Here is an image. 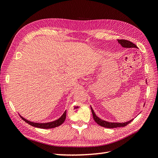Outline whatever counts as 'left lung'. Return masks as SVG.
<instances>
[{
	"label": "left lung",
	"mask_w": 158,
	"mask_h": 158,
	"mask_svg": "<svg viewBox=\"0 0 158 158\" xmlns=\"http://www.w3.org/2000/svg\"><path fill=\"white\" fill-rule=\"evenodd\" d=\"M118 43L124 48H137L135 44H133L131 41H129V40H125V39H118ZM91 112L93 114V117H94V119L95 122L98 125H101V126H102L103 127L115 128V127H125V126H126L127 125H128L133 120V119H131V120L127 121V122H125V123L108 122V121H106L102 120L100 118H99L98 117L95 115V112L91 107Z\"/></svg>",
	"instance_id": "8db88e82"
}]
</instances>
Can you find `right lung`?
<instances>
[{"instance_id":"add662e5","label":"right lung","mask_w":158,"mask_h":158,"mask_svg":"<svg viewBox=\"0 0 158 158\" xmlns=\"http://www.w3.org/2000/svg\"><path fill=\"white\" fill-rule=\"evenodd\" d=\"M66 113H67V111H65L64 112V114L61 115V117H60V118H59L58 119H56L54 121H52V122L44 123L31 122V121H28L27 119L23 118V117H21V118L24 121H25L26 123L32 125V126H33V127L42 128V129H50V128H54V127H58V126H59V125H61L66 119Z\"/></svg>"}]
</instances>
